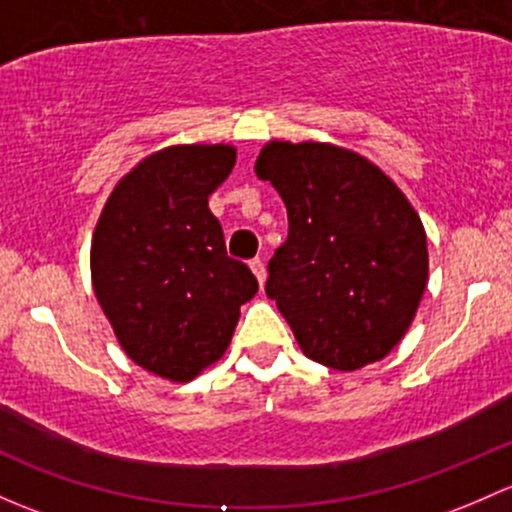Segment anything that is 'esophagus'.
<instances>
[{"mask_svg": "<svg viewBox=\"0 0 512 512\" xmlns=\"http://www.w3.org/2000/svg\"><path fill=\"white\" fill-rule=\"evenodd\" d=\"M249 266H251V271H254V276L258 278V283L263 286V281H266V263H263V258L256 256Z\"/></svg>", "mask_w": 512, "mask_h": 512, "instance_id": "obj_1", "label": "esophagus"}]
</instances>
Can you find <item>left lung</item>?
Instances as JSON below:
<instances>
[{"label": "left lung", "instance_id": "obj_1", "mask_svg": "<svg viewBox=\"0 0 512 512\" xmlns=\"http://www.w3.org/2000/svg\"><path fill=\"white\" fill-rule=\"evenodd\" d=\"M288 209L266 295L310 360L340 372L382 360L429 281L419 214L377 165L325 142H268L256 160Z\"/></svg>", "mask_w": 512, "mask_h": 512}]
</instances>
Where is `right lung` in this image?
Instances as JSON below:
<instances>
[{"mask_svg":"<svg viewBox=\"0 0 512 512\" xmlns=\"http://www.w3.org/2000/svg\"><path fill=\"white\" fill-rule=\"evenodd\" d=\"M231 145H175L145 157L113 189L91 249L93 291L142 370L189 382L229 347L258 291L226 254L209 194L231 175Z\"/></svg>","mask_w":512,"mask_h":512,"instance_id":"right-lung-1","label":"right lung"}]
</instances>
